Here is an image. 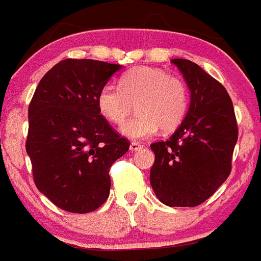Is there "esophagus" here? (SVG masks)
Masks as SVG:
<instances>
[{
    "mask_svg": "<svg viewBox=\"0 0 261 261\" xmlns=\"http://www.w3.org/2000/svg\"><path fill=\"white\" fill-rule=\"evenodd\" d=\"M143 148V144H140V143L138 142H133L130 144V150H133V152H136V150L142 149Z\"/></svg>",
    "mask_w": 261,
    "mask_h": 261,
    "instance_id": "34e87169",
    "label": "esophagus"
}]
</instances>
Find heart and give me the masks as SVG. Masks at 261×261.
Here are the masks:
<instances>
[{"instance_id":"obj_1","label":"heart","mask_w":261,"mask_h":261,"mask_svg":"<svg viewBox=\"0 0 261 261\" xmlns=\"http://www.w3.org/2000/svg\"><path fill=\"white\" fill-rule=\"evenodd\" d=\"M138 116L121 126V133L144 140L164 131H174L184 121L189 107L188 86L165 70L138 67L119 79V85L107 84L97 94L100 113L112 123H122L134 111Z\"/></svg>"}]
</instances>
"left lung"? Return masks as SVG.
I'll return each instance as SVG.
<instances>
[{"instance_id": "obj_1", "label": "left lung", "mask_w": 261, "mask_h": 261, "mask_svg": "<svg viewBox=\"0 0 261 261\" xmlns=\"http://www.w3.org/2000/svg\"><path fill=\"white\" fill-rule=\"evenodd\" d=\"M191 90L188 113L166 142L150 144V184L170 207H194L210 198L232 171L237 119L225 87L196 63L172 59Z\"/></svg>"}]
</instances>
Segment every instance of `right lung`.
Returning <instances> with one entry per match:
<instances>
[{"label": "right lung", "mask_w": 261, "mask_h": 261, "mask_svg": "<svg viewBox=\"0 0 261 261\" xmlns=\"http://www.w3.org/2000/svg\"><path fill=\"white\" fill-rule=\"evenodd\" d=\"M121 65L65 59L38 84L28 108L25 149L36 187L55 206L87 214L107 201L109 170L130 147L103 117L97 94Z\"/></svg>", "instance_id": "right-lung-1"}]
</instances>
